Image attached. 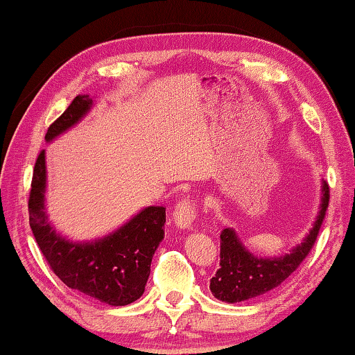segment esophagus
<instances>
[{
    "label": "esophagus",
    "instance_id": "obj_1",
    "mask_svg": "<svg viewBox=\"0 0 355 355\" xmlns=\"http://www.w3.org/2000/svg\"><path fill=\"white\" fill-rule=\"evenodd\" d=\"M195 217H196V211H195L193 200L184 198L174 206V212H173L174 225L181 228V230H190Z\"/></svg>",
    "mask_w": 355,
    "mask_h": 355
}]
</instances>
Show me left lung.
I'll return each instance as SVG.
<instances>
[{
	"label": "left lung",
	"mask_w": 355,
	"mask_h": 355,
	"mask_svg": "<svg viewBox=\"0 0 355 355\" xmlns=\"http://www.w3.org/2000/svg\"><path fill=\"white\" fill-rule=\"evenodd\" d=\"M329 184L322 181V196L313 228L302 243L279 257H257L246 249L233 228H223L220 233V268L209 284L212 295L225 303H239L279 287L314 246L329 208Z\"/></svg>",
	"instance_id": "8db88e82"
}]
</instances>
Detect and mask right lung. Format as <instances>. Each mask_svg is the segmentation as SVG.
Wrapping results in <instances>:
<instances>
[{"mask_svg": "<svg viewBox=\"0 0 355 355\" xmlns=\"http://www.w3.org/2000/svg\"><path fill=\"white\" fill-rule=\"evenodd\" d=\"M94 106L89 95L76 96L46 133L51 143ZM46 150L37 155L28 200L30 227L53 272L69 288L111 306H125L144 293L150 261L165 236L163 206H147L117 230L94 241H71L49 222L46 211Z\"/></svg>", "mask_w": 355, "mask_h": 355, "instance_id": "right-lung-1", "label": "right lung"}]
</instances>
